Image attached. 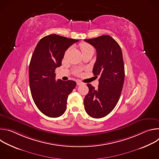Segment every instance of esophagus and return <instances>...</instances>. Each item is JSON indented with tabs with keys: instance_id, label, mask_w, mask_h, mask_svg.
I'll use <instances>...</instances> for the list:
<instances>
[{
	"instance_id": "esophagus-1",
	"label": "esophagus",
	"mask_w": 159,
	"mask_h": 159,
	"mask_svg": "<svg viewBox=\"0 0 159 159\" xmlns=\"http://www.w3.org/2000/svg\"><path fill=\"white\" fill-rule=\"evenodd\" d=\"M84 84V83L82 82L81 81H80V80H77V85H82V84Z\"/></svg>"
}]
</instances>
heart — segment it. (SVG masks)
<instances>
[{
	"label": "heart",
	"mask_w": 159,
	"mask_h": 159,
	"mask_svg": "<svg viewBox=\"0 0 159 159\" xmlns=\"http://www.w3.org/2000/svg\"><path fill=\"white\" fill-rule=\"evenodd\" d=\"M91 48H93V47L91 46V45H90L88 43H82L80 44V49H81V51L82 53L85 52V51L89 50V49H91ZM75 73L76 74H80V70H77Z\"/></svg>",
	"instance_id": "obj_1"
}]
</instances>
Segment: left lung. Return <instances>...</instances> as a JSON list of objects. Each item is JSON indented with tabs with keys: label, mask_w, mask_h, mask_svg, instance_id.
<instances>
[{
	"label": "left lung",
	"mask_w": 159,
	"mask_h": 159,
	"mask_svg": "<svg viewBox=\"0 0 159 159\" xmlns=\"http://www.w3.org/2000/svg\"><path fill=\"white\" fill-rule=\"evenodd\" d=\"M96 49L93 72L99 77L98 89L87 84L89 93L84 101L87 114L94 118L107 116L116 106L123 86L125 66L119 44L108 35L84 39Z\"/></svg>",
	"instance_id": "left-lung-1"
}]
</instances>
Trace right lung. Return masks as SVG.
Masks as SVG:
<instances>
[{"label": "right lung", "mask_w": 159, "mask_h": 159, "mask_svg": "<svg viewBox=\"0 0 159 159\" xmlns=\"http://www.w3.org/2000/svg\"><path fill=\"white\" fill-rule=\"evenodd\" d=\"M77 39L52 34L41 38L33 53L30 66V86L33 99L47 116H61L68 96L76 86L74 80H55V69L61 65L65 51Z\"/></svg>", "instance_id": "add662e5"}]
</instances>
